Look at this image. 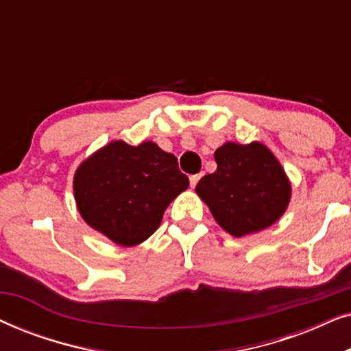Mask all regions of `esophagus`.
Here are the masks:
<instances>
[{"instance_id":"obj_1","label":"esophagus","mask_w":351,"mask_h":351,"mask_svg":"<svg viewBox=\"0 0 351 351\" xmlns=\"http://www.w3.org/2000/svg\"><path fill=\"white\" fill-rule=\"evenodd\" d=\"M199 179H201V174H195V176H190V185H191V186H193V189H195V186H196V184H198V182H199Z\"/></svg>"}]
</instances>
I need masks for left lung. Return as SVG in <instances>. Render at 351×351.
I'll list each match as a JSON object with an SVG mask.
<instances>
[{
  "mask_svg": "<svg viewBox=\"0 0 351 351\" xmlns=\"http://www.w3.org/2000/svg\"><path fill=\"white\" fill-rule=\"evenodd\" d=\"M214 158L217 169L204 176L195 190L225 232L241 238L268 228L285 214L291 182L263 143L227 142Z\"/></svg>",
  "mask_w": 351,
  "mask_h": 351,
  "instance_id": "1",
  "label": "left lung"
}]
</instances>
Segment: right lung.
Masks as SVG:
<instances>
[{
    "label": "right lung",
    "instance_id": "add662e5",
    "mask_svg": "<svg viewBox=\"0 0 351 351\" xmlns=\"http://www.w3.org/2000/svg\"><path fill=\"white\" fill-rule=\"evenodd\" d=\"M189 189L172 153L155 142L113 141L75 172L76 208L84 222L119 246H137L160 227L172 199Z\"/></svg>",
    "mask_w": 351,
    "mask_h": 351
}]
</instances>
